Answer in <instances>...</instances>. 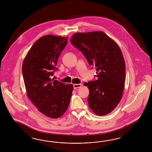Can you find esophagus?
<instances>
[{"instance_id": "1", "label": "esophagus", "mask_w": 152, "mask_h": 152, "mask_svg": "<svg viewBox=\"0 0 152 152\" xmlns=\"http://www.w3.org/2000/svg\"><path fill=\"white\" fill-rule=\"evenodd\" d=\"M81 86H82V84H81V83H79V84H74V89H76L77 88H81Z\"/></svg>"}]
</instances>
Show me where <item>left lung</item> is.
Wrapping results in <instances>:
<instances>
[{
	"instance_id": "8db88e82",
	"label": "left lung",
	"mask_w": 152,
	"mask_h": 152,
	"mask_svg": "<svg viewBox=\"0 0 152 152\" xmlns=\"http://www.w3.org/2000/svg\"><path fill=\"white\" fill-rule=\"evenodd\" d=\"M71 43L96 68L97 80L84 83L89 107L97 115L110 113L121 99L125 81L124 58L118 45L103 32L76 33Z\"/></svg>"
}]
</instances>
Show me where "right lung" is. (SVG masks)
I'll list each match as a JSON object with an SVG mask.
<instances>
[{
    "instance_id": "right-lung-1",
    "label": "right lung",
    "mask_w": 152,
    "mask_h": 152,
    "mask_svg": "<svg viewBox=\"0 0 152 152\" xmlns=\"http://www.w3.org/2000/svg\"><path fill=\"white\" fill-rule=\"evenodd\" d=\"M68 37L46 35L32 46L23 61L22 73L27 95L38 110L51 118L67 110L74 86L51 78Z\"/></svg>"
}]
</instances>
